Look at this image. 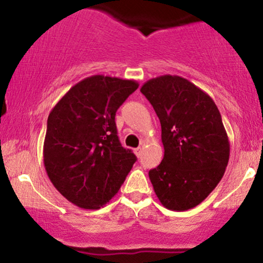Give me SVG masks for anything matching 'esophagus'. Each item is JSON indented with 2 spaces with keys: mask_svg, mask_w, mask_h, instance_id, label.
Wrapping results in <instances>:
<instances>
[{
  "mask_svg": "<svg viewBox=\"0 0 263 263\" xmlns=\"http://www.w3.org/2000/svg\"><path fill=\"white\" fill-rule=\"evenodd\" d=\"M134 153H135L138 157L141 156V153H142V148H141V147H138V148H135V149H134Z\"/></svg>",
  "mask_w": 263,
  "mask_h": 263,
  "instance_id": "obj_1",
  "label": "esophagus"
}]
</instances>
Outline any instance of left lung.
I'll list each match as a JSON object with an SVG mask.
<instances>
[{
  "label": "left lung",
  "instance_id": "8db88e82",
  "mask_svg": "<svg viewBox=\"0 0 263 263\" xmlns=\"http://www.w3.org/2000/svg\"><path fill=\"white\" fill-rule=\"evenodd\" d=\"M161 125L164 158L148 176L167 210L186 211L202 202L224 176L230 142L220 112L202 89L177 75L143 84Z\"/></svg>",
  "mask_w": 263,
  "mask_h": 263
}]
</instances>
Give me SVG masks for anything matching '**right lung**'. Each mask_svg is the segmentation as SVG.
<instances>
[{
	"label": "right lung",
	"mask_w": 263,
	"mask_h": 263,
	"mask_svg": "<svg viewBox=\"0 0 263 263\" xmlns=\"http://www.w3.org/2000/svg\"><path fill=\"white\" fill-rule=\"evenodd\" d=\"M134 80L93 75L74 85L48 117L44 166L71 203L98 210L116 195L136 161L122 147L115 116L136 91Z\"/></svg>",
	"instance_id": "1"
}]
</instances>
